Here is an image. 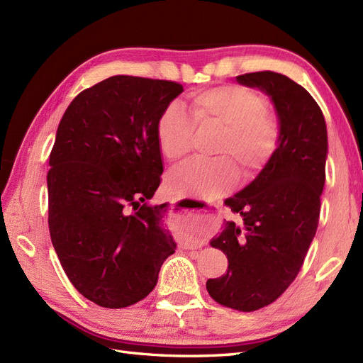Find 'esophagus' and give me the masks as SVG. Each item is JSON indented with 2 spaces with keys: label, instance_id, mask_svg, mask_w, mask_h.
<instances>
[{
  "label": "esophagus",
  "instance_id": "obj_1",
  "mask_svg": "<svg viewBox=\"0 0 363 363\" xmlns=\"http://www.w3.org/2000/svg\"><path fill=\"white\" fill-rule=\"evenodd\" d=\"M216 207H218V206H216Z\"/></svg>",
  "mask_w": 363,
  "mask_h": 363
}]
</instances>
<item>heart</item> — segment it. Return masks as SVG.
Segmentation results:
<instances>
[{
	"label": "heart",
	"instance_id": "1",
	"mask_svg": "<svg viewBox=\"0 0 363 363\" xmlns=\"http://www.w3.org/2000/svg\"><path fill=\"white\" fill-rule=\"evenodd\" d=\"M191 118L174 103L159 119L157 144L171 163H180L189 155L195 127L223 128L215 152L235 159L242 169L262 167L277 147L280 130L268 113L260 94L242 86H221L192 95ZM221 157L213 162H191L169 179L171 191L179 196L213 200L232 188L238 172L233 162Z\"/></svg>",
	"mask_w": 363,
	"mask_h": 363
}]
</instances>
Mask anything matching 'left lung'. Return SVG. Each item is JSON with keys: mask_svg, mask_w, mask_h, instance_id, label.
<instances>
[{"mask_svg": "<svg viewBox=\"0 0 363 363\" xmlns=\"http://www.w3.org/2000/svg\"><path fill=\"white\" fill-rule=\"evenodd\" d=\"M236 82L269 96L280 136L256 179L225 201L242 224L228 221L212 238L228 269L206 289L219 304L252 312L276 301L303 267L320 219L328 142L320 106L289 77L262 71Z\"/></svg>", "mask_w": 363, "mask_h": 363, "instance_id": "left-lung-1", "label": "left lung"}]
</instances>
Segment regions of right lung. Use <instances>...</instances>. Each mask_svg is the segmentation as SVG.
I'll list each match as a JSON object with an SVG mask.
<instances>
[{
	"label": "right lung",
	"instance_id": "obj_1",
	"mask_svg": "<svg viewBox=\"0 0 363 363\" xmlns=\"http://www.w3.org/2000/svg\"><path fill=\"white\" fill-rule=\"evenodd\" d=\"M183 92L175 82L113 75L77 95L50 155L48 225L63 271L87 300L107 309L155 289L177 248L151 204L163 163L159 119Z\"/></svg>",
	"mask_w": 363,
	"mask_h": 363
}]
</instances>
